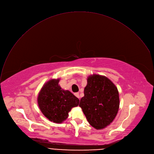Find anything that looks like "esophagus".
I'll return each mask as SVG.
<instances>
[{"mask_svg":"<svg viewBox=\"0 0 154 154\" xmlns=\"http://www.w3.org/2000/svg\"><path fill=\"white\" fill-rule=\"evenodd\" d=\"M75 95L78 98H80V96H79V93H76V94H75Z\"/></svg>","mask_w":154,"mask_h":154,"instance_id":"1","label":"esophagus"}]
</instances>
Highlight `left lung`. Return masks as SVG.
I'll use <instances>...</instances> for the list:
<instances>
[{
  "label": "left lung",
  "instance_id": "1",
  "mask_svg": "<svg viewBox=\"0 0 154 154\" xmlns=\"http://www.w3.org/2000/svg\"><path fill=\"white\" fill-rule=\"evenodd\" d=\"M81 107L89 124L103 129L115 118L119 107V93L116 85L105 76L94 74L88 76Z\"/></svg>",
  "mask_w": 154,
  "mask_h": 154
}]
</instances>
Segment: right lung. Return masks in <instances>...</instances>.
<instances>
[{
    "mask_svg": "<svg viewBox=\"0 0 154 154\" xmlns=\"http://www.w3.org/2000/svg\"><path fill=\"white\" fill-rule=\"evenodd\" d=\"M60 79H52L44 84L38 94V104L43 115L50 121L62 123L79 100L69 90L59 85Z\"/></svg>",
    "mask_w": 154,
    "mask_h": 154,
    "instance_id": "1",
    "label": "right lung"
}]
</instances>
